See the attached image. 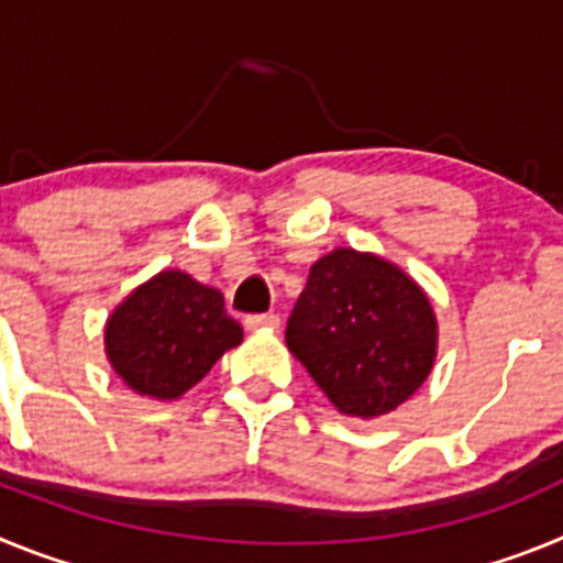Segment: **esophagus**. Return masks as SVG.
Here are the masks:
<instances>
[{
	"instance_id": "1",
	"label": "esophagus",
	"mask_w": 563,
	"mask_h": 563,
	"mask_svg": "<svg viewBox=\"0 0 563 563\" xmlns=\"http://www.w3.org/2000/svg\"><path fill=\"white\" fill-rule=\"evenodd\" d=\"M247 330H276L278 316L276 312H262V316H247L245 318Z\"/></svg>"
}]
</instances>
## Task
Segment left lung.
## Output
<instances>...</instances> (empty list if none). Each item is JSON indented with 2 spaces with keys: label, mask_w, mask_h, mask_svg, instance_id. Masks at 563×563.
Wrapping results in <instances>:
<instances>
[{
  "label": "left lung",
  "mask_w": 563,
  "mask_h": 563,
  "mask_svg": "<svg viewBox=\"0 0 563 563\" xmlns=\"http://www.w3.org/2000/svg\"><path fill=\"white\" fill-rule=\"evenodd\" d=\"M287 346L338 411L369 420L395 411L429 377L437 318L400 267L341 247L310 267Z\"/></svg>",
  "instance_id": "obj_1"
}]
</instances>
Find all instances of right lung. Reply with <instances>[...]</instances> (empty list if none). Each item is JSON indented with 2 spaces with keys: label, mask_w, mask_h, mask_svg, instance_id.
I'll list each match as a JSON object with an SVG mask.
<instances>
[{
  "label": "right lung",
  "mask_w": 563,
  "mask_h": 563,
  "mask_svg": "<svg viewBox=\"0 0 563 563\" xmlns=\"http://www.w3.org/2000/svg\"><path fill=\"white\" fill-rule=\"evenodd\" d=\"M242 341L220 290L188 273L163 271L141 285L107 321V355L137 395L174 400Z\"/></svg>",
  "instance_id": "obj_1"
}]
</instances>
